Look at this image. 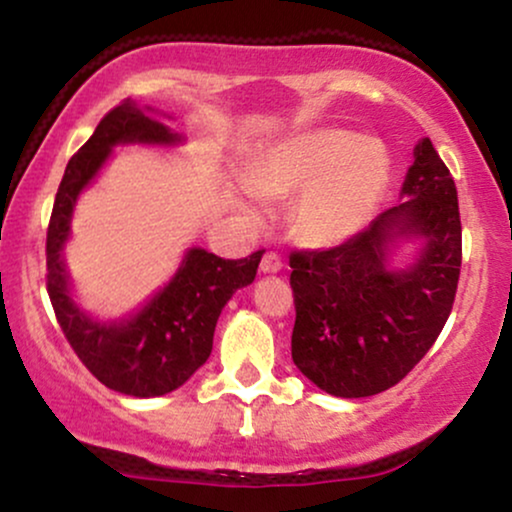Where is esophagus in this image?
Returning a JSON list of instances; mask_svg holds the SVG:
<instances>
[{
	"mask_svg": "<svg viewBox=\"0 0 512 512\" xmlns=\"http://www.w3.org/2000/svg\"><path fill=\"white\" fill-rule=\"evenodd\" d=\"M281 264H284V262H281V257L276 255V252L269 250V252H264V255H262L260 269L264 274H276L281 269Z\"/></svg>",
	"mask_w": 512,
	"mask_h": 512,
	"instance_id": "1",
	"label": "esophagus"
}]
</instances>
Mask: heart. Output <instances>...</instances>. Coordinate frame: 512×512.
Listing matches in <instances>:
<instances>
[{
    "label": "heart",
    "mask_w": 512,
    "mask_h": 512,
    "mask_svg": "<svg viewBox=\"0 0 512 512\" xmlns=\"http://www.w3.org/2000/svg\"><path fill=\"white\" fill-rule=\"evenodd\" d=\"M390 170L387 149L375 139L349 129H313L257 158L250 182L264 195L301 192L293 207L296 233L308 243L334 245L373 219Z\"/></svg>",
    "instance_id": "1"
}]
</instances>
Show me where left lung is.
Listing matches in <instances>:
<instances>
[{
    "label": "left lung",
    "instance_id": "8db88e82",
    "mask_svg": "<svg viewBox=\"0 0 512 512\" xmlns=\"http://www.w3.org/2000/svg\"><path fill=\"white\" fill-rule=\"evenodd\" d=\"M404 199L330 250H293L296 325L291 356L308 380L337 397H370L397 385L448 322L462 267L457 190L431 139L414 149ZM427 238L411 270L386 269L397 235Z\"/></svg>",
    "mask_w": 512,
    "mask_h": 512
}]
</instances>
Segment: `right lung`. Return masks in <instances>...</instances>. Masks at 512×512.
Listing matches in <instances>:
<instances>
[{"label":"right lung","mask_w":512,"mask_h":512,"mask_svg":"<svg viewBox=\"0 0 512 512\" xmlns=\"http://www.w3.org/2000/svg\"><path fill=\"white\" fill-rule=\"evenodd\" d=\"M122 142L170 144L178 137L129 98L103 115L91 139L69 158L57 190L45 243V281L57 322L79 361L110 390L132 397H161L178 390L207 361L223 305L238 289L252 284L264 250L243 260L190 250L173 281L132 320L120 325L93 322L69 298L62 245L69 236L76 197L103 166L110 149Z\"/></svg>","instance_id":"1"}]
</instances>
